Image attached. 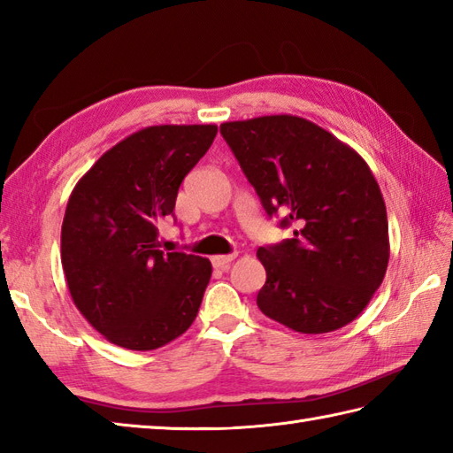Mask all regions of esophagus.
I'll use <instances>...</instances> for the list:
<instances>
[{
  "label": "esophagus",
  "instance_id": "1",
  "mask_svg": "<svg viewBox=\"0 0 453 453\" xmlns=\"http://www.w3.org/2000/svg\"><path fill=\"white\" fill-rule=\"evenodd\" d=\"M234 258H235V255H216V257H211V265H214L216 268H227L229 265H232Z\"/></svg>",
  "mask_w": 453,
  "mask_h": 453
}]
</instances>
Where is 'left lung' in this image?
<instances>
[{
    "mask_svg": "<svg viewBox=\"0 0 453 453\" xmlns=\"http://www.w3.org/2000/svg\"><path fill=\"white\" fill-rule=\"evenodd\" d=\"M221 136L268 216L280 211L294 237L258 247L266 282L257 305L303 334L358 317L389 263L388 211L358 153L311 120L273 114L224 122Z\"/></svg>",
    "mask_w": 453,
    "mask_h": 453,
    "instance_id": "1",
    "label": "left lung"
}]
</instances>
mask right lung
<instances>
[{
	"label": "right lung",
	"mask_w": 453,
	"mask_h": 453,
	"mask_svg": "<svg viewBox=\"0 0 453 453\" xmlns=\"http://www.w3.org/2000/svg\"><path fill=\"white\" fill-rule=\"evenodd\" d=\"M216 124H161L130 134L85 173L67 200L62 266L75 307L109 342L156 350L196 319L208 258L157 249L187 173Z\"/></svg>",
	"instance_id": "right-lung-1"
}]
</instances>
